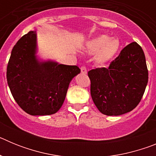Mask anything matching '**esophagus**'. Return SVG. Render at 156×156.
<instances>
[{
	"instance_id": "34e87169",
	"label": "esophagus",
	"mask_w": 156,
	"mask_h": 156,
	"mask_svg": "<svg viewBox=\"0 0 156 156\" xmlns=\"http://www.w3.org/2000/svg\"><path fill=\"white\" fill-rule=\"evenodd\" d=\"M80 70H81V73H87V69L85 66H81V68H80Z\"/></svg>"
}]
</instances>
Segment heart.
Masks as SVG:
<instances>
[{"label":"heart","mask_w":156,"mask_h":156,"mask_svg":"<svg viewBox=\"0 0 156 156\" xmlns=\"http://www.w3.org/2000/svg\"><path fill=\"white\" fill-rule=\"evenodd\" d=\"M119 42L115 38H109L107 35H100L88 41L83 51L89 55L96 54V62L104 64L111 60L119 51Z\"/></svg>","instance_id":"1"}]
</instances>
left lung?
<instances>
[{
  "mask_svg": "<svg viewBox=\"0 0 156 156\" xmlns=\"http://www.w3.org/2000/svg\"><path fill=\"white\" fill-rule=\"evenodd\" d=\"M88 76L92 100L101 113L119 115L132 111L142 98L148 80L142 48L130 43L108 68L90 70Z\"/></svg>",
  "mask_w": 156,
  "mask_h": 156,
  "instance_id": "obj_1",
  "label": "left lung"
}]
</instances>
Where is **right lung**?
<instances>
[{
  "mask_svg": "<svg viewBox=\"0 0 156 156\" xmlns=\"http://www.w3.org/2000/svg\"><path fill=\"white\" fill-rule=\"evenodd\" d=\"M36 53V32L30 31L12 49L7 66V81L14 99L27 113L51 115L60 109L69 83L80 69L77 66L40 62Z\"/></svg>",
  "mask_w": 156,
  "mask_h": 156,
  "instance_id": "obj_1",
  "label": "right lung"
}]
</instances>
